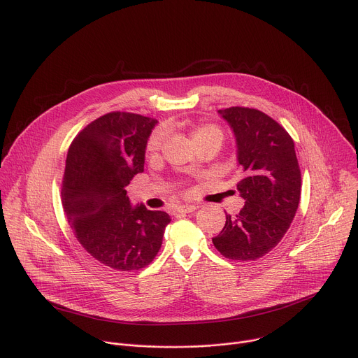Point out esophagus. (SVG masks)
I'll list each match as a JSON object with an SVG mask.
<instances>
[{
    "instance_id": "34e87169",
    "label": "esophagus",
    "mask_w": 358,
    "mask_h": 358,
    "mask_svg": "<svg viewBox=\"0 0 358 358\" xmlns=\"http://www.w3.org/2000/svg\"><path fill=\"white\" fill-rule=\"evenodd\" d=\"M199 207L195 206V203H185V206H180L178 208H176L174 213H185V214H189V213H194L195 210H198Z\"/></svg>"
}]
</instances>
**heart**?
<instances>
[{"mask_svg":"<svg viewBox=\"0 0 358 358\" xmlns=\"http://www.w3.org/2000/svg\"><path fill=\"white\" fill-rule=\"evenodd\" d=\"M166 138V130L164 129H156L155 131L151 133V136L148 137L147 141V151L148 152H156L160 150L163 141ZM191 138L194 141V144L198 147L201 144L206 143H215L221 147L222 141H224V133L222 130L215 126V124H210V123H203V124H198L192 134Z\"/></svg>","mask_w":358,"mask_h":358,"instance_id":"1","label":"heart"}]
</instances>
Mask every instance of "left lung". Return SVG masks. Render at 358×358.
Wrapping results in <instances>:
<instances>
[{"instance_id":"obj_1","label":"left lung","mask_w":358,"mask_h":358,"mask_svg":"<svg viewBox=\"0 0 358 358\" xmlns=\"http://www.w3.org/2000/svg\"><path fill=\"white\" fill-rule=\"evenodd\" d=\"M218 115L235 136L241 176L236 189L245 206L236 217L227 215L213 243L228 259L255 261L282 241L297 211L301 177L294 143L257 109L236 106Z\"/></svg>"}]
</instances>
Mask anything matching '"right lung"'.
Masks as SVG:
<instances>
[{
    "label": "right lung",
    "instance_id": "1",
    "mask_svg": "<svg viewBox=\"0 0 358 358\" xmlns=\"http://www.w3.org/2000/svg\"><path fill=\"white\" fill-rule=\"evenodd\" d=\"M159 122L113 112L87 124L72 141L65 166L62 203L80 245L117 271L148 265L162 248L171 218L133 206L126 187L144 171L148 137Z\"/></svg>",
    "mask_w": 358,
    "mask_h": 358
}]
</instances>
